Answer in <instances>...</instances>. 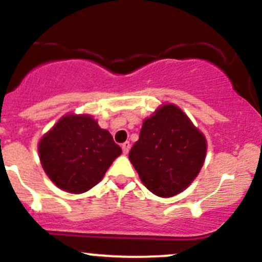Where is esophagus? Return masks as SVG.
Segmentation results:
<instances>
[{"label": "esophagus", "instance_id": "obj_1", "mask_svg": "<svg viewBox=\"0 0 262 262\" xmlns=\"http://www.w3.org/2000/svg\"><path fill=\"white\" fill-rule=\"evenodd\" d=\"M129 149H130V143L129 141H125V143L122 144V150H123V154L127 155L129 152Z\"/></svg>", "mask_w": 262, "mask_h": 262}]
</instances>
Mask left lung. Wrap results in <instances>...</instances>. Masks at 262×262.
<instances>
[{
  "label": "left lung",
  "mask_w": 262,
  "mask_h": 262,
  "mask_svg": "<svg viewBox=\"0 0 262 262\" xmlns=\"http://www.w3.org/2000/svg\"><path fill=\"white\" fill-rule=\"evenodd\" d=\"M206 152L204 135L179 107L169 103L143 122L129 160L150 192L172 197L196 179Z\"/></svg>",
  "instance_id": "1"
}]
</instances>
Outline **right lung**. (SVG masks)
I'll return each instance as SVG.
<instances>
[{
    "instance_id": "add662e5",
    "label": "right lung",
    "mask_w": 262,
    "mask_h": 262,
    "mask_svg": "<svg viewBox=\"0 0 262 262\" xmlns=\"http://www.w3.org/2000/svg\"><path fill=\"white\" fill-rule=\"evenodd\" d=\"M38 151L48 177L70 193L97 185L122 154L110 132L89 114L62 117L39 141Z\"/></svg>"
}]
</instances>
